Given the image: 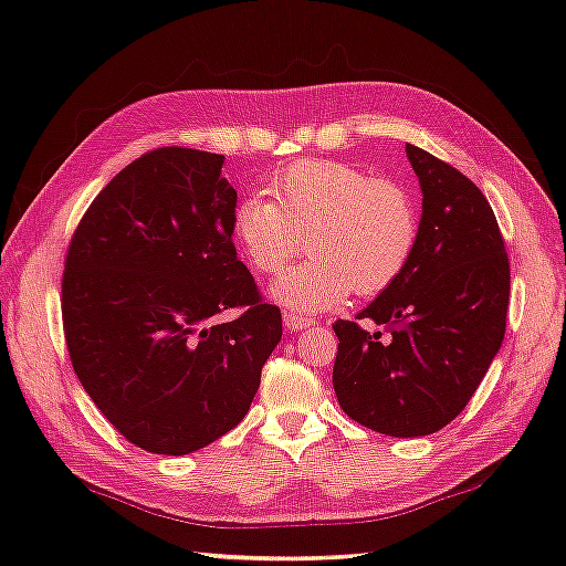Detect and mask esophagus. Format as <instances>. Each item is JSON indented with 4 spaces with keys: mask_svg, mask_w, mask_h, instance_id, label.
Returning a JSON list of instances; mask_svg holds the SVG:
<instances>
[{
    "mask_svg": "<svg viewBox=\"0 0 566 566\" xmlns=\"http://www.w3.org/2000/svg\"><path fill=\"white\" fill-rule=\"evenodd\" d=\"M312 324H314L312 317H302V314L284 312V327L286 329H306V327H312Z\"/></svg>",
    "mask_w": 566,
    "mask_h": 566,
    "instance_id": "obj_1",
    "label": "esophagus"
}]
</instances>
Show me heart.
Instances as JSON below:
<instances>
[{"mask_svg": "<svg viewBox=\"0 0 566 566\" xmlns=\"http://www.w3.org/2000/svg\"><path fill=\"white\" fill-rule=\"evenodd\" d=\"M272 197L252 191L232 214V237L256 274L282 272L274 300L292 312H322L349 292L379 294L407 270L419 242V214L409 191L391 179L332 159H306L272 179Z\"/></svg>", "mask_w": 566, "mask_h": 566, "instance_id": "heart-1", "label": "heart"}]
</instances>
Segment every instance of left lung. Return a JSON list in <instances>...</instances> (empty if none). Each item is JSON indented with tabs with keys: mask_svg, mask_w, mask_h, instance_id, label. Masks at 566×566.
Segmentation results:
<instances>
[{
	"mask_svg": "<svg viewBox=\"0 0 566 566\" xmlns=\"http://www.w3.org/2000/svg\"><path fill=\"white\" fill-rule=\"evenodd\" d=\"M419 179L415 256L395 284L357 314L332 324L339 337L332 381L339 407L389 437H427L447 427L484 379L502 347L510 260L490 202L472 179L407 145Z\"/></svg>",
	"mask_w": 566,
	"mask_h": 566,
	"instance_id": "left-lung-1",
	"label": "left lung"
}]
</instances>
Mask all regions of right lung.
Masks as SVG:
<instances>
[{"instance_id":"obj_1","label":"right lung","mask_w":566,"mask_h":566,"mask_svg":"<svg viewBox=\"0 0 566 566\" xmlns=\"http://www.w3.org/2000/svg\"><path fill=\"white\" fill-rule=\"evenodd\" d=\"M222 155L161 147L124 167L72 237L64 339L94 405L124 439L181 457L244 419L282 314L237 260V191ZM224 308H242L217 325Z\"/></svg>"}]
</instances>
